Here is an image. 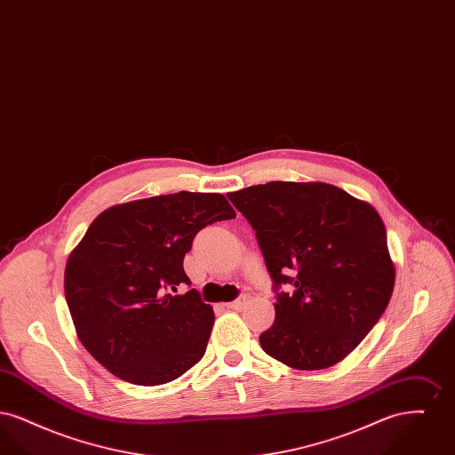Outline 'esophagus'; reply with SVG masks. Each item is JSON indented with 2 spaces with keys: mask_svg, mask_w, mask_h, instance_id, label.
Instances as JSON below:
<instances>
[{
  "mask_svg": "<svg viewBox=\"0 0 455 455\" xmlns=\"http://www.w3.org/2000/svg\"><path fill=\"white\" fill-rule=\"evenodd\" d=\"M247 302V297L245 295H242V297H238L237 300H234V302L225 303V307L227 308H232V310H240L243 305Z\"/></svg>",
  "mask_w": 455,
  "mask_h": 455,
  "instance_id": "1",
  "label": "esophagus"
}]
</instances>
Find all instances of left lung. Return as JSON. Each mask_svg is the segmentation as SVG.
<instances>
[{
    "instance_id": "obj_1",
    "label": "left lung",
    "mask_w": 455,
    "mask_h": 455,
    "mask_svg": "<svg viewBox=\"0 0 455 455\" xmlns=\"http://www.w3.org/2000/svg\"><path fill=\"white\" fill-rule=\"evenodd\" d=\"M228 199L256 230L278 293L262 349L295 370L345 360L390 300L395 267L375 208L325 182L275 180Z\"/></svg>"
}]
</instances>
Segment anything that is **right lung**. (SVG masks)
<instances>
[{"label":"right lung","instance_id":"obj_1","mask_svg":"<svg viewBox=\"0 0 455 455\" xmlns=\"http://www.w3.org/2000/svg\"><path fill=\"white\" fill-rule=\"evenodd\" d=\"M235 218L218 193L153 196L92 221L68 256L65 295L75 331L108 371L136 386L175 380L203 358L213 307L189 290L182 260L206 225Z\"/></svg>","mask_w":455,"mask_h":455}]
</instances>
